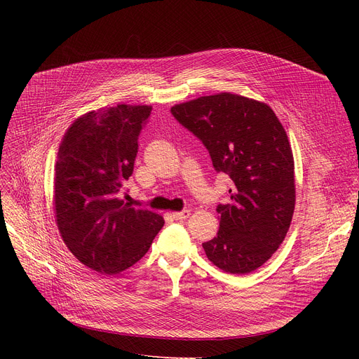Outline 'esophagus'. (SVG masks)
<instances>
[{
	"label": "esophagus",
	"instance_id": "34e87169",
	"mask_svg": "<svg viewBox=\"0 0 359 359\" xmlns=\"http://www.w3.org/2000/svg\"><path fill=\"white\" fill-rule=\"evenodd\" d=\"M189 215H191V211H189V210H183V211H180V212H173V214H172V217H173L175 219H186Z\"/></svg>",
	"mask_w": 359,
	"mask_h": 359
}]
</instances>
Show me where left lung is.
Masks as SVG:
<instances>
[{"instance_id": "left-lung-1", "label": "left lung", "mask_w": 359, "mask_h": 359, "mask_svg": "<svg viewBox=\"0 0 359 359\" xmlns=\"http://www.w3.org/2000/svg\"><path fill=\"white\" fill-rule=\"evenodd\" d=\"M172 115L210 151L234 186L218 205L217 237L202 243L224 272L260 268L284 241L294 214V157L287 132L266 104L231 93L175 104Z\"/></svg>"}]
</instances>
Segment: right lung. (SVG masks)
Listing matches in <instances>:
<instances>
[{
	"instance_id": "1",
	"label": "right lung",
	"mask_w": 359,
	"mask_h": 359,
	"mask_svg": "<svg viewBox=\"0 0 359 359\" xmlns=\"http://www.w3.org/2000/svg\"><path fill=\"white\" fill-rule=\"evenodd\" d=\"M151 109L118 104L88 111L67 129L60 145L53 177L56 224L69 252L100 273L135 265L164 225L161 215L121 199Z\"/></svg>"
}]
</instances>
